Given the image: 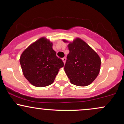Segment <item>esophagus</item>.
I'll return each mask as SVG.
<instances>
[{
	"instance_id": "34e87169",
	"label": "esophagus",
	"mask_w": 124,
	"mask_h": 124,
	"mask_svg": "<svg viewBox=\"0 0 124 124\" xmlns=\"http://www.w3.org/2000/svg\"><path fill=\"white\" fill-rule=\"evenodd\" d=\"M62 61H63V63H65V62H66V58H62Z\"/></svg>"
}]
</instances>
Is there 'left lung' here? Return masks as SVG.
<instances>
[{"label": "left lung", "instance_id": "obj_1", "mask_svg": "<svg viewBox=\"0 0 124 124\" xmlns=\"http://www.w3.org/2000/svg\"><path fill=\"white\" fill-rule=\"evenodd\" d=\"M63 41L67 42L65 40ZM68 46L70 53L67 55L64 70L70 82L81 87L89 85L99 73L100 57L80 39H75Z\"/></svg>", "mask_w": 124, "mask_h": 124}]
</instances>
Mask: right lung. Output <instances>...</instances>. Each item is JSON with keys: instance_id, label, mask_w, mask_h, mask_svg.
Returning <instances> with one entry per match:
<instances>
[{"instance_id": "obj_1", "label": "right lung", "mask_w": 124, "mask_h": 124, "mask_svg": "<svg viewBox=\"0 0 124 124\" xmlns=\"http://www.w3.org/2000/svg\"><path fill=\"white\" fill-rule=\"evenodd\" d=\"M19 61L25 77L38 87L52 84L59 69L64 65L52 49V43L43 37L28 46Z\"/></svg>"}]
</instances>
